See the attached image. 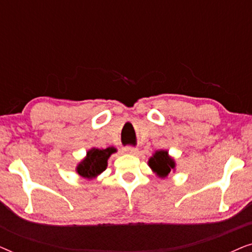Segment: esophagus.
I'll list each match as a JSON object with an SVG mask.
<instances>
[{"instance_id":"34e87169","label":"esophagus","mask_w":252,"mask_h":252,"mask_svg":"<svg viewBox=\"0 0 252 252\" xmlns=\"http://www.w3.org/2000/svg\"><path fill=\"white\" fill-rule=\"evenodd\" d=\"M124 151L127 154H130V155H136L139 149H137V148H134V147H125L124 148Z\"/></svg>"}]
</instances>
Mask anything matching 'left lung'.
Masks as SVG:
<instances>
[{
	"mask_svg": "<svg viewBox=\"0 0 252 252\" xmlns=\"http://www.w3.org/2000/svg\"><path fill=\"white\" fill-rule=\"evenodd\" d=\"M148 165L154 173L161 179L167 178L171 172L175 171V166H177L174 158L170 156L167 150L163 149L155 151L153 156L148 159Z\"/></svg>",
	"mask_w": 252,
	"mask_h": 252,
	"instance_id": "left-lung-1",
	"label": "left lung"
}]
</instances>
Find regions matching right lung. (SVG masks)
<instances>
[{"label":"right lung","instance_id":"add662e5","mask_svg":"<svg viewBox=\"0 0 252 252\" xmlns=\"http://www.w3.org/2000/svg\"><path fill=\"white\" fill-rule=\"evenodd\" d=\"M115 153H117L115 147H109L106 149L91 148L86 154V156L77 164L75 172L81 178L93 180V179L97 178L102 172L106 170L108 159Z\"/></svg>","mask_w":252,"mask_h":252}]
</instances>
